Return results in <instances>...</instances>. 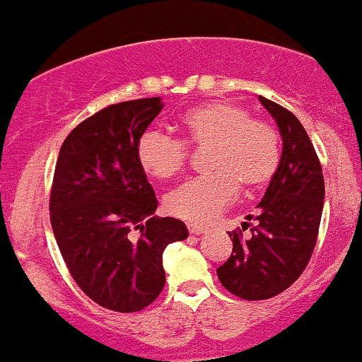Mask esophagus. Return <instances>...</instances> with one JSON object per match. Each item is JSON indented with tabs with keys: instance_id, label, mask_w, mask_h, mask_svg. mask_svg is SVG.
Returning a JSON list of instances; mask_svg holds the SVG:
<instances>
[{
	"instance_id": "obj_1",
	"label": "esophagus",
	"mask_w": 362,
	"mask_h": 362,
	"mask_svg": "<svg viewBox=\"0 0 362 362\" xmlns=\"http://www.w3.org/2000/svg\"><path fill=\"white\" fill-rule=\"evenodd\" d=\"M188 232L194 233V235H201V233L206 232V228H203V226H197V225H188Z\"/></svg>"
}]
</instances>
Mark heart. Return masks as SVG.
<instances>
[{
  "instance_id": "heart-1",
  "label": "heart",
  "mask_w": 362,
  "mask_h": 362,
  "mask_svg": "<svg viewBox=\"0 0 362 362\" xmlns=\"http://www.w3.org/2000/svg\"><path fill=\"white\" fill-rule=\"evenodd\" d=\"M181 139L158 129L141 134L136 158L148 177L166 181L183 172L188 148H209L204 170L166 196L168 214L188 223H209L245 194L263 190L281 165L277 129L233 101H210L188 108L177 124Z\"/></svg>"
}]
</instances>
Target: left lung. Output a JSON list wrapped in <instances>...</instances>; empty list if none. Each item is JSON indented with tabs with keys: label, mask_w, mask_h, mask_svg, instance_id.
Masks as SVG:
<instances>
[{
	"label": "left lung",
	"mask_w": 362,
	"mask_h": 362,
	"mask_svg": "<svg viewBox=\"0 0 362 362\" xmlns=\"http://www.w3.org/2000/svg\"><path fill=\"white\" fill-rule=\"evenodd\" d=\"M283 136V156L276 177L259 203L252 235L233 230V250L217 268L221 284L246 300H263L284 292L305 272L321 225L325 177L321 161L305 127L288 108L259 95Z\"/></svg>",
	"instance_id": "1"
}]
</instances>
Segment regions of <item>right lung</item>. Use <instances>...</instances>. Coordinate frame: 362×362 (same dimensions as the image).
<instances>
[{
  "label": "right lung",
  "instance_id": "right-lung-1",
  "mask_svg": "<svg viewBox=\"0 0 362 362\" xmlns=\"http://www.w3.org/2000/svg\"><path fill=\"white\" fill-rule=\"evenodd\" d=\"M159 112V98L95 112L66 136L54 170L50 225L63 261L85 296L114 312H139L158 299L163 252L188 235L183 221L153 216L158 199L136 158Z\"/></svg>",
  "mask_w": 362,
  "mask_h": 362
}]
</instances>
